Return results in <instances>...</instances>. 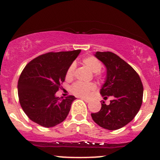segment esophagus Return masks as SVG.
Masks as SVG:
<instances>
[{"label":"esophagus","mask_w":160,"mask_h":160,"mask_svg":"<svg viewBox=\"0 0 160 160\" xmlns=\"http://www.w3.org/2000/svg\"><path fill=\"white\" fill-rule=\"evenodd\" d=\"M81 99H82V100H83L85 102H86V103H89V102H90V100H89V99H88V98H81Z\"/></svg>","instance_id":"esophagus-1"}]
</instances>
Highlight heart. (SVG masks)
Returning a JSON list of instances; mask_svg holds the SVG:
<instances>
[{
    "label": "heart",
    "instance_id": "heart-1",
    "mask_svg": "<svg viewBox=\"0 0 160 160\" xmlns=\"http://www.w3.org/2000/svg\"><path fill=\"white\" fill-rule=\"evenodd\" d=\"M82 62L86 68H88L93 73L98 74V72H99L102 69V62L98 59H97L95 57H86V58H82ZM74 70L75 65L73 64L68 68L67 73H66V78L68 80H70L73 78L74 74ZM95 88V86L93 83H83V82H77L71 86V90L73 94L78 95V96H87L91 91L94 90Z\"/></svg>",
    "mask_w": 160,
    "mask_h": 160
}]
</instances>
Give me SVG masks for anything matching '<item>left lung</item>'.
I'll return each mask as SVG.
<instances>
[{
    "label": "left lung",
    "mask_w": 160,
    "mask_h": 160,
    "mask_svg": "<svg viewBox=\"0 0 160 160\" xmlns=\"http://www.w3.org/2000/svg\"><path fill=\"white\" fill-rule=\"evenodd\" d=\"M95 56L107 69L104 83L100 94L107 98L108 105L102 103L98 112L91 113L92 118L101 127L117 130L133 120L142 104L143 89L140 77L128 63L111 52H96Z\"/></svg>",
    "instance_id": "left-lung-1"
}]
</instances>
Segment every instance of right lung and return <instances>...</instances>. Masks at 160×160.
Here are the masks:
<instances>
[{"instance_id": "1", "label": "right lung", "mask_w": 160, "mask_h": 160, "mask_svg": "<svg viewBox=\"0 0 160 160\" xmlns=\"http://www.w3.org/2000/svg\"><path fill=\"white\" fill-rule=\"evenodd\" d=\"M80 52L78 49L46 53L23 69L18 81V95L22 108L33 122L49 128L65 120L76 98L69 95L59 98L56 92Z\"/></svg>"}]
</instances>
